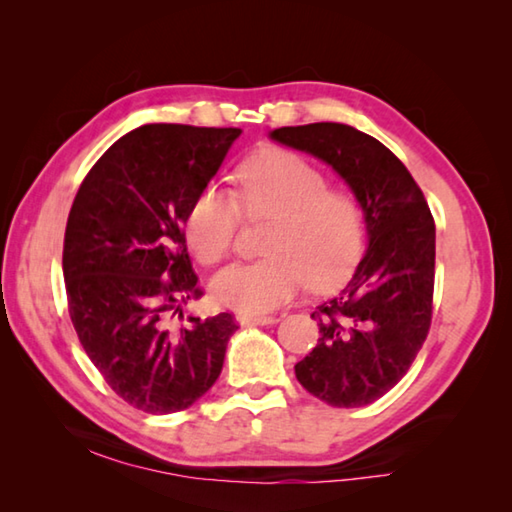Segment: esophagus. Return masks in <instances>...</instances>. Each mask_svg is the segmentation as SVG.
<instances>
[{"label":"esophagus","mask_w":512,"mask_h":512,"mask_svg":"<svg viewBox=\"0 0 512 512\" xmlns=\"http://www.w3.org/2000/svg\"><path fill=\"white\" fill-rule=\"evenodd\" d=\"M239 325H273L277 323V316H248V314H239L237 316Z\"/></svg>","instance_id":"1"}]
</instances>
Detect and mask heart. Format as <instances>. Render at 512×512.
<instances>
[{
	"instance_id": "b5f03b06",
	"label": "heart",
	"mask_w": 512,
	"mask_h": 512,
	"mask_svg": "<svg viewBox=\"0 0 512 512\" xmlns=\"http://www.w3.org/2000/svg\"><path fill=\"white\" fill-rule=\"evenodd\" d=\"M273 219L264 241L268 257L235 264L214 277L212 296L239 314H264L307 287H341L357 268L366 230L357 198L327 187L314 164L291 151H264L239 169L235 194L205 185L189 205L187 246L198 262L214 266L230 255L241 221Z\"/></svg>"
}]
</instances>
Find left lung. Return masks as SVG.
<instances>
[{
    "label": "left lung",
    "mask_w": 512,
    "mask_h": 512,
    "mask_svg": "<svg viewBox=\"0 0 512 512\" xmlns=\"http://www.w3.org/2000/svg\"><path fill=\"white\" fill-rule=\"evenodd\" d=\"M271 140L329 164L363 210L368 248L339 296L318 305V345L296 377L318 400L357 409L386 395L411 368L431 325L436 225L409 169L375 137L318 121Z\"/></svg>",
    "instance_id": "8db88e82"
}]
</instances>
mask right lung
Listing matches in <instances>:
<instances>
[{
  "label": "right lung",
  "instance_id": "obj_1",
  "mask_svg": "<svg viewBox=\"0 0 512 512\" xmlns=\"http://www.w3.org/2000/svg\"><path fill=\"white\" fill-rule=\"evenodd\" d=\"M239 135L135 128L101 155L69 210V316L108 386L146 413L189 409L210 391L237 329L232 314L185 318L183 305L203 296L187 253V210Z\"/></svg>",
  "mask_w": 512,
  "mask_h": 512
}]
</instances>
